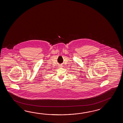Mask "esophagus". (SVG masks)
<instances>
[{
  "instance_id": "1",
  "label": "esophagus",
  "mask_w": 123,
  "mask_h": 123,
  "mask_svg": "<svg viewBox=\"0 0 123 123\" xmlns=\"http://www.w3.org/2000/svg\"><path fill=\"white\" fill-rule=\"evenodd\" d=\"M58 67H59V68H62L63 66L62 65H59V66H58Z\"/></svg>"
}]
</instances>
